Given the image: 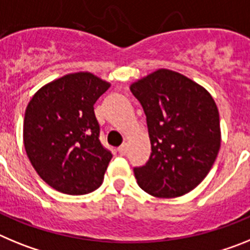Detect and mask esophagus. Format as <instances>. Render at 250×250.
Returning <instances> with one entry per match:
<instances>
[{"label": "esophagus", "instance_id": "34e87169", "mask_svg": "<svg viewBox=\"0 0 250 250\" xmlns=\"http://www.w3.org/2000/svg\"><path fill=\"white\" fill-rule=\"evenodd\" d=\"M118 151H119V154H120V155H125V154H126V152H127L126 144H123V145H121V146H119Z\"/></svg>", "mask_w": 250, "mask_h": 250}]
</instances>
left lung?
Returning <instances> with one entry per match:
<instances>
[{"mask_svg": "<svg viewBox=\"0 0 250 250\" xmlns=\"http://www.w3.org/2000/svg\"><path fill=\"white\" fill-rule=\"evenodd\" d=\"M146 115L151 154L135 167L136 182L156 198L189 193L210 171L220 149L219 111L211 95L189 77L159 68L130 85Z\"/></svg>", "mask_w": 250, "mask_h": 250, "instance_id": "1", "label": "left lung"}]
</instances>
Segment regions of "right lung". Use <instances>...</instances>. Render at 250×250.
<instances>
[{
  "label": "right lung",
  "instance_id": "obj_1",
  "mask_svg": "<svg viewBox=\"0 0 250 250\" xmlns=\"http://www.w3.org/2000/svg\"><path fill=\"white\" fill-rule=\"evenodd\" d=\"M110 87L91 72H75L42 86L28 103L23 144L46 184L68 195L96 190L112 155L99 140L94 104Z\"/></svg>",
  "mask_w": 250,
  "mask_h": 250
}]
</instances>
